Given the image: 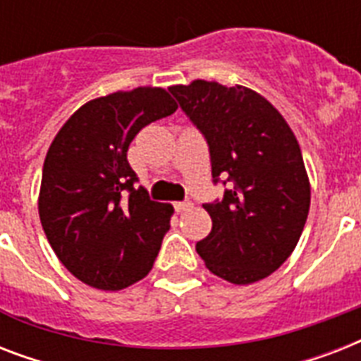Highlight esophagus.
I'll list each match as a JSON object with an SVG mask.
<instances>
[{"label":"esophagus","instance_id":"1","mask_svg":"<svg viewBox=\"0 0 361 361\" xmlns=\"http://www.w3.org/2000/svg\"><path fill=\"white\" fill-rule=\"evenodd\" d=\"M174 208H176V212H187V209L192 208V204L189 202V200H185V202H176Z\"/></svg>","mask_w":361,"mask_h":361}]
</instances>
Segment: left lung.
<instances>
[{
	"instance_id": "8db88e82",
	"label": "left lung",
	"mask_w": 361,
	"mask_h": 361,
	"mask_svg": "<svg viewBox=\"0 0 361 361\" xmlns=\"http://www.w3.org/2000/svg\"><path fill=\"white\" fill-rule=\"evenodd\" d=\"M169 90L208 142L215 183L232 181L223 200L204 204L212 232L198 255L221 279L257 283L290 257L307 221L311 185L296 136L245 86L192 80Z\"/></svg>"
}]
</instances>
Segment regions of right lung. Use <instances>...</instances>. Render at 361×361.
I'll use <instances>...</instances> for the list:
<instances>
[{
    "label": "right lung",
    "mask_w": 361,
    "mask_h": 361,
    "mask_svg": "<svg viewBox=\"0 0 361 361\" xmlns=\"http://www.w3.org/2000/svg\"><path fill=\"white\" fill-rule=\"evenodd\" d=\"M163 87H135L82 104L48 147L39 217L65 268L101 290L144 279L174 208L153 202L127 161L138 130L174 114Z\"/></svg>",
    "instance_id": "obj_1"
}]
</instances>
